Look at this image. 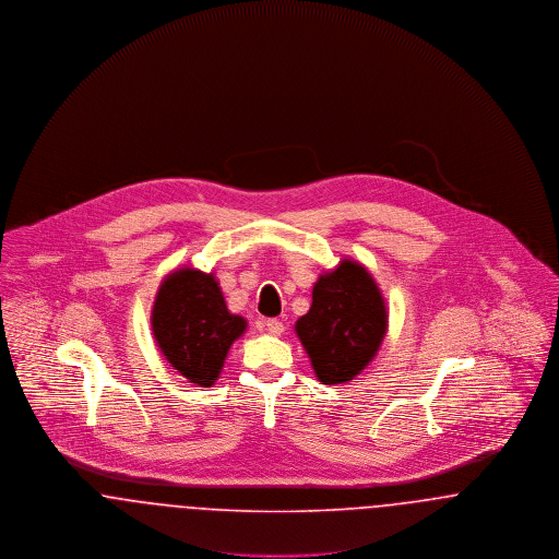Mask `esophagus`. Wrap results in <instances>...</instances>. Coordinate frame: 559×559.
Returning <instances> with one entry per match:
<instances>
[{
    "mask_svg": "<svg viewBox=\"0 0 559 559\" xmlns=\"http://www.w3.org/2000/svg\"><path fill=\"white\" fill-rule=\"evenodd\" d=\"M266 329L272 333V335H281V333L285 331V324H283L278 319H267Z\"/></svg>",
    "mask_w": 559,
    "mask_h": 559,
    "instance_id": "1",
    "label": "esophagus"
}]
</instances>
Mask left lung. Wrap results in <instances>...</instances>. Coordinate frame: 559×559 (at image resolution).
<instances>
[{"instance_id": "left-lung-1", "label": "left lung", "mask_w": 559, "mask_h": 559, "mask_svg": "<svg viewBox=\"0 0 559 559\" xmlns=\"http://www.w3.org/2000/svg\"><path fill=\"white\" fill-rule=\"evenodd\" d=\"M388 314L371 274L344 260L320 276L312 306L295 331L324 385L346 383L362 371L383 342Z\"/></svg>"}]
</instances>
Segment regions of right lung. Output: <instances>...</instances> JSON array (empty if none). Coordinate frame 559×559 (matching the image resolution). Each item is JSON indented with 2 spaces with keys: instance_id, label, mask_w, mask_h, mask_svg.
I'll return each instance as SVG.
<instances>
[{
  "instance_id": "1",
  "label": "right lung",
  "mask_w": 559,
  "mask_h": 559,
  "mask_svg": "<svg viewBox=\"0 0 559 559\" xmlns=\"http://www.w3.org/2000/svg\"><path fill=\"white\" fill-rule=\"evenodd\" d=\"M245 319L230 314L212 274L185 267L160 285L153 308V333L167 362L190 383L210 388Z\"/></svg>"
}]
</instances>
